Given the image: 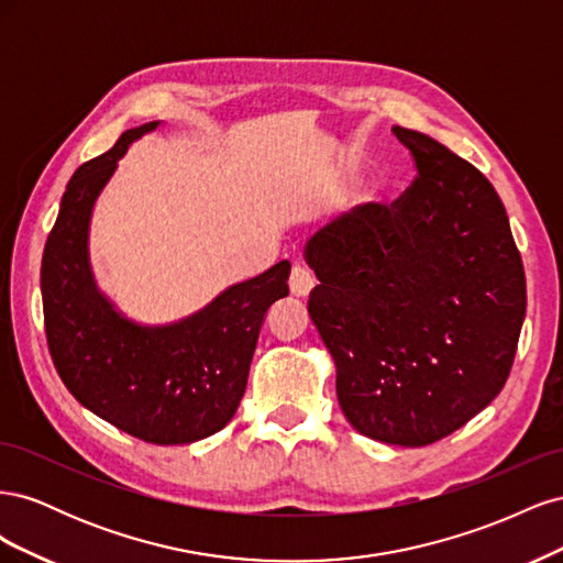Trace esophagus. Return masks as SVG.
Segmentation results:
<instances>
[{
    "mask_svg": "<svg viewBox=\"0 0 563 563\" xmlns=\"http://www.w3.org/2000/svg\"><path fill=\"white\" fill-rule=\"evenodd\" d=\"M288 286H291V294L298 298H308L310 291L314 288V275L302 265H296L291 269V279H288Z\"/></svg>",
    "mask_w": 563,
    "mask_h": 563,
    "instance_id": "34e87169",
    "label": "esophagus"
}]
</instances>
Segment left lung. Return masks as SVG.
Wrapping results in <instances>:
<instances>
[{
	"mask_svg": "<svg viewBox=\"0 0 563 563\" xmlns=\"http://www.w3.org/2000/svg\"><path fill=\"white\" fill-rule=\"evenodd\" d=\"M418 178L305 244L321 282L310 317L335 364L356 432L428 446L500 395L526 314L521 255L503 201L476 168L420 131L395 126Z\"/></svg>",
	"mask_w": 563,
	"mask_h": 563,
	"instance_id": "8db88e82",
	"label": "left lung"
}]
</instances>
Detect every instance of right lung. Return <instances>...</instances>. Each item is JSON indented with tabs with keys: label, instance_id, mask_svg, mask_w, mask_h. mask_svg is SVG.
Returning <instances> with one entry per match:
<instances>
[{
	"label": "right lung",
	"instance_id": "obj_1",
	"mask_svg": "<svg viewBox=\"0 0 563 563\" xmlns=\"http://www.w3.org/2000/svg\"><path fill=\"white\" fill-rule=\"evenodd\" d=\"M162 122H147L84 166L65 187L42 258L51 360L73 397L147 444H192L223 430L240 406L267 310L288 296L291 265L220 291L172 323L129 319L100 291L89 230L93 207L119 159Z\"/></svg>",
	"mask_w": 563,
	"mask_h": 563
}]
</instances>
